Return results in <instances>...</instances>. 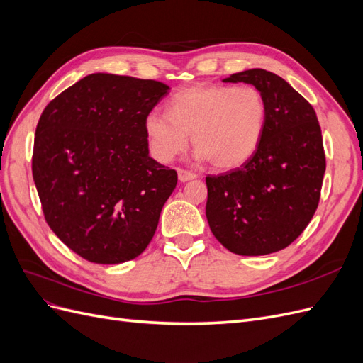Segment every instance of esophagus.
<instances>
[{
    "label": "esophagus",
    "mask_w": 363,
    "mask_h": 363,
    "mask_svg": "<svg viewBox=\"0 0 363 363\" xmlns=\"http://www.w3.org/2000/svg\"><path fill=\"white\" fill-rule=\"evenodd\" d=\"M177 174H179V180L183 182V183L196 179V174H195V172H191V171H188V169H179Z\"/></svg>",
    "instance_id": "obj_1"
}]
</instances>
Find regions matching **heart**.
<instances>
[{
	"label": "heart",
	"instance_id": "obj_1",
	"mask_svg": "<svg viewBox=\"0 0 363 363\" xmlns=\"http://www.w3.org/2000/svg\"><path fill=\"white\" fill-rule=\"evenodd\" d=\"M267 118V101L256 87L196 84L172 95L168 113L150 112L145 133L159 162H171L192 135L196 157L218 169H235L256 155Z\"/></svg>",
	"mask_w": 363,
	"mask_h": 363
}]
</instances>
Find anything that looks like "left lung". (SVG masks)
Masks as SVG:
<instances>
[{
	"instance_id": "8db88e82",
	"label": "left lung",
	"mask_w": 363,
	"mask_h": 363,
	"mask_svg": "<svg viewBox=\"0 0 363 363\" xmlns=\"http://www.w3.org/2000/svg\"><path fill=\"white\" fill-rule=\"evenodd\" d=\"M268 107L260 145L240 168L207 175L206 216L215 238L240 256H265L298 238L320 203L325 172L321 127L313 107L281 77L265 69L232 74Z\"/></svg>"
}]
</instances>
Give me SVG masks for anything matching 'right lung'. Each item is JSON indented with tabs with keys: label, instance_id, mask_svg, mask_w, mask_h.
Masks as SVG:
<instances>
[{
	"label": "right lung",
	"instance_id": "obj_1",
	"mask_svg": "<svg viewBox=\"0 0 363 363\" xmlns=\"http://www.w3.org/2000/svg\"><path fill=\"white\" fill-rule=\"evenodd\" d=\"M168 91L156 80L96 72L43 108L33 180L50 228L86 260H131L155 236L177 172L150 157L145 118Z\"/></svg>",
	"mask_w": 363,
	"mask_h": 363
}]
</instances>
